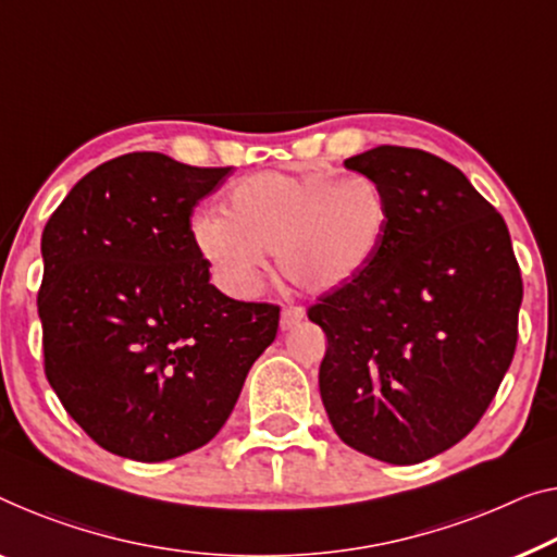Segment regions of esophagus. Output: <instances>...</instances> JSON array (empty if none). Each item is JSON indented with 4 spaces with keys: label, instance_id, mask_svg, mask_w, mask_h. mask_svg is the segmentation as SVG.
<instances>
[{
    "label": "esophagus",
    "instance_id": "34e87169",
    "mask_svg": "<svg viewBox=\"0 0 557 557\" xmlns=\"http://www.w3.org/2000/svg\"><path fill=\"white\" fill-rule=\"evenodd\" d=\"M302 320H305V310H302V307L289 305V307H285V310H282L280 327H282V330H293V327L300 325Z\"/></svg>",
    "mask_w": 557,
    "mask_h": 557
}]
</instances>
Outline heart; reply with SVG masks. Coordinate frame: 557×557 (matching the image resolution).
I'll return each mask as SVG.
<instances>
[{
  "mask_svg": "<svg viewBox=\"0 0 557 557\" xmlns=\"http://www.w3.org/2000/svg\"><path fill=\"white\" fill-rule=\"evenodd\" d=\"M383 189L364 174L257 172L222 202V218H199L193 243L222 287L250 297L275 250L282 275L307 293H332L375 262L387 235Z\"/></svg>",
  "mask_w": 557,
  "mask_h": 557,
  "instance_id": "heart-1",
  "label": "heart"
}]
</instances>
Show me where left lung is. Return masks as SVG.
<instances>
[{"instance_id": "1", "label": "left lung", "mask_w": 557, "mask_h": 557, "mask_svg": "<svg viewBox=\"0 0 557 557\" xmlns=\"http://www.w3.org/2000/svg\"><path fill=\"white\" fill-rule=\"evenodd\" d=\"M375 180L389 222L375 262L307 310L327 335L320 395L345 445L414 465L470 433L518 343L520 268L500 212L422 149L345 160Z\"/></svg>"}]
</instances>
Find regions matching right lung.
<instances>
[{"mask_svg":"<svg viewBox=\"0 0 557 557\" xmlns=\"http://www.w3.org/2000/svg\"><path fill=\"white\" fill-rule=\"evenodd\" d=\"M227 174L122 154L85 174L41 232L47 380L120 458L162 462L210 443L277 335L280 307L222 295L193 243L195 205Z\"/></svg>","mask_w":557,"mask_h":557,"instance_id":"right-lung-1","label":"right lung"}]
</instances>
